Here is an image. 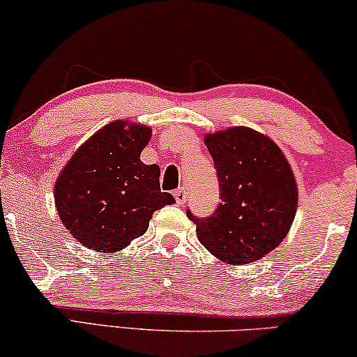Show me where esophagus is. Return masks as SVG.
Wrapping results in <instances>:
<instances>
[{
    "label": "esophagus",
    "mask_w": 357,
    "mask_h": 357,
    "mask_svg": "<svg viewBox=\"0 0 357 357\" xmlns=\"http://www.w3.org/2000/svg\"><path fill=\"white\" fill-rule=\"evenodd\" d=\"M174 197H175V202H177V204H183L185 202H187V193H185L183 188L175 190Z\"/></svg>",
    "instance_id": "obj_1"
}]
</instances>
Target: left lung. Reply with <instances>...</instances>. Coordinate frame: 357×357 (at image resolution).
<instances>
[{"label":"left lung","mask_w":357,"mask_h":357,"mask_svg":"<svg viewBox=\"0 0 357 357\" xmlns=\"http://www.w3.org/2000/svg\"><path fill=\"white\" fill-rule=\"evenodd\" d=\"M204 144L218 170L221 204L206 219L187 211L198 241L229 265L260 260L280 245L294 221V172L275 141L247 126L208 133Z\"/></svg>","instance_id":"left-lung-1"}]
</instances>
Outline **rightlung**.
Wrapping results in <instances>:
<instances>
[{"label": "right lung", "instance_id": "obj_1", "mask_svg": "<svg viewBox=\"0 0 357 357\" xmlns=\"http://www.w3.org/2000/svg\"><path fill=\"white\" fill-rule=\"evenodd\" d=\"M153 130L115 120L75 151L56 177L55 206L63 226L82 245L115 253L148 231L153 213L175 203L160 192L159 165L139 155Z\"/></svg>", "mask_w": 357, "mask_h": 357}]
</instances>
